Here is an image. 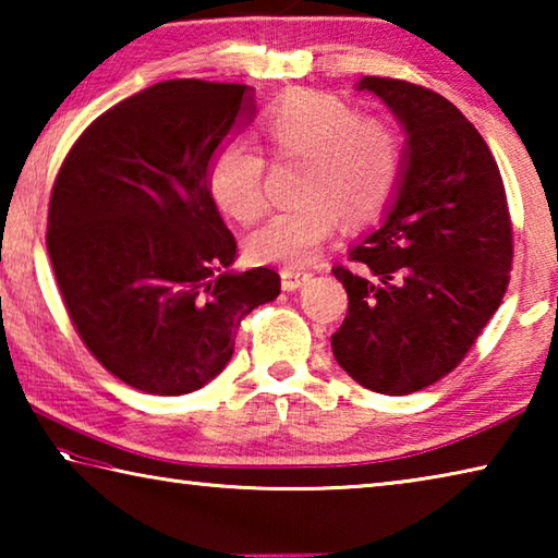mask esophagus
Returning <instances> with one entry per match:
<instances>
[{"label":"esophagus","instance_id":"esophagus-1","mask_svg":"<svg viewBox=\"0 0 558 558\" xmlns=\"http://www.w3.org/2000/svg\"><path fill=\"white\" fill-rule=\"evenodd\" d=\"M313 278V272L300 270V268H282L280 270V280H282V290H298L305 286V282Z\"/></svg>","mask_w":558,"mask_h":558}]
</instances>
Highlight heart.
Masks as SVG:
<instances>
[{"label": "heart", "instance_id": "heart-1", "mask_svg": "<svg viewBox=\"0 0 558 558\" xmlns=\"http://www.w3.org/2000/svg\"><path fill=\"white\" fill-rule=\"evenodd\" d=\"M260 135L276 157L305 159L300 204L272 214L248 235L245 248L258 263L300 268L332 239L339 214L359 223L379 214L401 177V140L389 122L354 110L329 93L292 90L260 116ZM263 157L231 140L216 149L206 186L221 211L253 221L266 209Z\"/></svg>", "mask_w": 558, "mask_h": 558}]
</instances>
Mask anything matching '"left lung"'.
<instances>
[{
  "label": "left lung",
  "instance_id": "left-lung-1",
  "mask_svg": "<svg viewBox=\"0 0 558 558\" xmlns=\"http://www.w3.org/2000/svg\"><path fill=\"white\" fill-rule=\"evenodd\" d=\"M405 132L381 221L335 266L349 310L337 364L364 389L405 396L450 374L505 298L512 223L505 184L475 125L438 93L364 75Z\"/></svg>",
  "mask_w": 558,
  "mask_h": 558
}]
</instances>
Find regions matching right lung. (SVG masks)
Listing matches in <instances>:
<instances>
[{
	"mask_svg": "<svg viewBox=\"0 0 558 558\" xmlns=\"http://www.w3.org/2000/svg\"><path fill=\"white\" fill-rule=\"evenodd\" d=\"M253 88L155 83L102 112L56 177L46 245L90 354L132 389L182 396L233 356L241 319L280 295L270 268L231 270L235 239L206 186Z\"/></svg>",
	"mask_w": 558,
	"mask_h": 558,
	"instance_id": "obj_1",
	"label": "right lung"
}]
</instances>
